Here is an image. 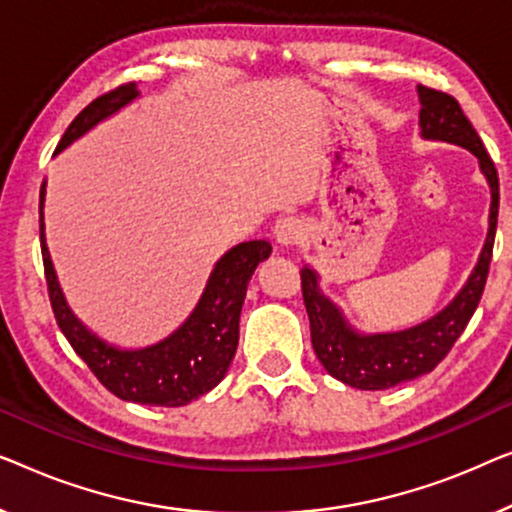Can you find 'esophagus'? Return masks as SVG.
<instances>
[{
  "mask_svg": "<svg viewBox=\"0 0 512 512\" xmlns=\"http://www.w3.org/2000/svg\"><path fill=\"white\" fill-rule=\"evenodd\" d=\"M273 236H276V241L280 246H297L301 241V236H304V222L299 218H294V215H287V218H280L276 222V227H273Z\"/></svg>",
  "mask_w": 512,
  "mask_h": 512,
  "instance_id": "1",
  "label": "esophagus"
}]
</instances>
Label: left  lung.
<instances>
[{
	"label": "left lung",
	"mask_w": 512,
	"mask_h": 512,
	"mask_svg": "<svg viewBox=\"0 0 512 512\" xmlns=\"http://www.w3.org/2000/svg\"><path fill=\"white\" fill-rule=\"evenodd\" d=\"M417 92H420L422 104L420 127L424 139L459 143L478 157L482 174L492 190L489 232L469 283L455 301L431 320L413 329L397 331V334H357L355 329L345 325L341 311L320 292L315 271L301 266V294H304V306L311 320L315 355L327 373L357 390H390L394 385L434 371L473 318L482 290H485L489 262H492L496 218H499V174H496L492 157L455 97L443 90L427 88V85H420Z\"/></svg>",
	"instance_id": "left-lung-1"
}]
</instances>
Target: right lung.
Returning a JSON list of instances; mask_svg holds the SVG:
<instances>
[{
	"label": "right lung",
	"instance_id": "right-lung-1",
	"mask_svg": "<svg viewBox=\"0 0 512 512\" xmlns=\"http://www.w3.org/2000/svg\"><path fill=\"white\" fill-rule=\"evenodd\" d=\"M136 95L139 90L134 83H122L90 102L71 120L55 153L67 148L99 120L120 111ZM43 194H46V187L41 185L39 234L50 306H53L62 334L67 336L76 355L90 366L99 383L115 397L143 403V406H185L199 399L201 394L211 392L225 378L232 364L236 345H239V320L248 280L257 264L271 255V243L264 239L246 241L229 250L215 264L197 308L183 327L150 348L120 350L85 329L64 301L46 248V234H43Z\"/></svg>",
	"mask_w": 512,
	"mask_h": 512
}]
</instances>
